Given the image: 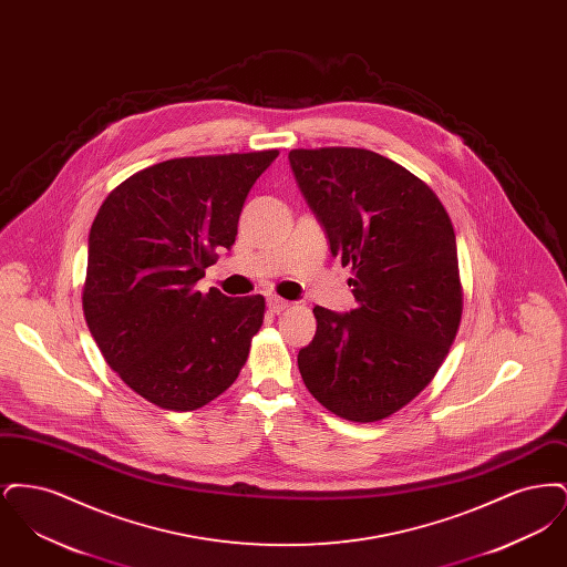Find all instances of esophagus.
Here are the masks:
<instances>
[{
	"label": "esophagus",
	"instance_id": "obj_1",
	"mask_svg": "<svg viewBox=\"0 0 567 567\" xmlns=\"http://www.w3.org/2000/svg\"><path fill=\"white\" fill-rule=\"evenodd\" d=\"M287 308H289V301H287V299L276 296L268 297V310H270L271 315H278V312H282V310H287Z\"/></svg>",
	"mask_w": 567,
	"mask_h": 567
}]
</instances>
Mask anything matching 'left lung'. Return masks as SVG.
Wrapping results in <instances>:
<instances>
[{"label":"left lung","instance_id":"obj_1","mask_svg":"<svg viewBox=\"0 0 567 567\" xmlns=\"http://www.w3.org/2000/svg\"><path fill=\"white\" fill-rule=\"evenodd\" d=\"M289 163L357 299L351 312L315 306L299 374L333 414L380 421L430 384L457 336L453 223L423 181L372 151L297 148Z\"/></svg>","mask_w":567,"mask_h":567}]
</instances>
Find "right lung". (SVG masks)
I'll return each instance as SVG.
<instances>
[{"mask_svg":"<svg viewBox=\"0 0 567 567\" xmlns=\"http://www.w3.org/2000/svg\"><path fill=\"white\" fill-rule=\"evenodd\" d=\"M278 151L151 165L110 193L89 234L82 310L110 368L174 412L238 378L264 323L261 296L193 289L231 248L248 190Z\"/></svg>","mask_w":567,"mask_h":567,"instance_id":"right-lung-1","label":"right lung"}]
</instances>
